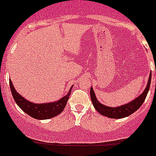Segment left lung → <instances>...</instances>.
<instances>
[{"instance_id": "1", "label": "left lung", "mask_w": 156, "mask_h": 156, "mask_svg": "<svg viewBox=\"0 0 156 156\" xmlns=\"http://www.w3.org/2000/svg\"><path fill=\"white\" fill-rule=\"evenodd\" d=\"M151 75H152V73L150 74V76H149V78H148V84H147V86L144 92L141 95H139L136 99L133 100L132 101L128 103V104L120 106V107H108V106L101 104L96 98L95 94H94L92 88H91L90 94H91V99L94 108L101 115L106 116V117L111 118V119H122V118L130 115L132 113L137 111L138 109L141 107V105L143 104L144 101H145V98H146L147 94L148 92L149 88H150Z\"/></svg>"}]
</instances>
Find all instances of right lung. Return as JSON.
Instances as JSON below:
<instances>
[{
	"label": "right lung",
	"mask_w": 156,
	"mask_h": 156,
	"mask_svg": "<svg viewBox=\"0 0 156 156\" xmlns=\"http://www.w3.org/2000/svg\"><path fill=\"white\" fill-rule=\"evenodd\" d=\"M9 84L13 98H14V101L17 103V105L21 108V110L24 111L26 114L31 116L34 119H40V120L51 119V118L55 117V116L58 115L61 112H62L65 105H66L67 101L69 98L71 88H72V87H71L69 90V92L65 97L61 98L60 100H58V101L46 103V104H34V103H32L26 100L25 98H23L22 96L20 95L16 91L14 86H13L11 79H9Z\"/></svg>",
	"instance_id": "right-lung-1"
}]
</instances>
